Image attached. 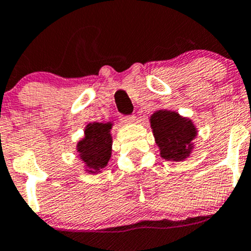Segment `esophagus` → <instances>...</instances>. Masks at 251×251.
<instances>
[{
	"mask_svg": "<svg viewBox=\"0 0 251 251\" xmlns=\"http://www.w3.org/2000/svg\"><path fill=\"white\" fill-rule=\"evenodd\" d=\"M135 120H136V118L133 115H128V116H121V119H120V121L123 124H125V125H127V124H132V123H135Z\"/></svg>",
	"mask_w": 251,
	"mask_h": 251,
	"instance_id": "obj_1",
	"label": "esophagus"
}]
</instances>
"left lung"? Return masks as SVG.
<instances>
[{
	"label": "left lung",
	"mask_w": 251,
	"mask_h": 251,
	"mask_svg": "<svg viewBox=\"0 0 251 251\" xmlns=\"http://www.w3.org/2000/svg\"><path fill=\"white\" fill-rule=\"evenodd\" d=\"M151 127L160 155L165 160L182 161L193 149L197 128L192 120L176 111L158 110L151 116Z\"/></svg>",
	"instance_id": "left-lung-1"
}]
</instances>
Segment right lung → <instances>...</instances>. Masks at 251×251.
I'll return each instance as SVG.
<instances>
[{"mask_svg":"<svg viewBox=\"0 0 251 251\" xmlns=\"http://www.w3.org/2000/svg\"><path fill=\"white\" fill-rule=\"evenodd\" d=\"M111 123H90L85 127V137L77 142L78 158L85 164L86 171L98 174L108 165L111 156Z\"/></svg>","mask_w":251,"mask_h":251,"instance_id":"1","label":"right lung"}]
</instances>
